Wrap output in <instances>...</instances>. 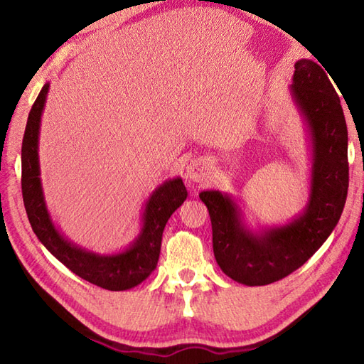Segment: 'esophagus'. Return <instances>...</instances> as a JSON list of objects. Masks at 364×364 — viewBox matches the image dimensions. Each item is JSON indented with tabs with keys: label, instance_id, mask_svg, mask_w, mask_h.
Instances as JSON below:
<instances>
[{
	"label": "esophagus",
	"instance_id": "1",
	"mask_svg": "<svg viewBox=\"0 0 364 364\" xmlns=\"http://www.w3.org/2000/svg\"><path fill=\"white\" fill-rule=\"evenodd\" d=\"M211 166L206 159H192L186 167V178L191 183H203L210 178Z\"/></svg>",
	"mask_w": 364,
	"mask_h": 364
}]
</instances>
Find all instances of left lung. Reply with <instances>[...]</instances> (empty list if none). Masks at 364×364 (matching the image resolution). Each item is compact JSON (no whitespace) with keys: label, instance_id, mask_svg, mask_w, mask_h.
<instances>
[{"label":"left lung","instance_id":"obj_1","mask_svg":"<svg viewBox=\"0 0 364 364\" xmlns=\"http://www.w3.org/2000/svg\"><path fill=\"white\" fill-rule=\"evenodd\" d=\"M291 95L304 117L311 145L310 197L304 213L278 227L253 231L235 198L203 191L210 211L213 250L222 272L247 286L288 277L327 241L341 218L349 188L347 125L341 102L326 70L310 59L294 65Z\"/></svg>","mask_w":364,"mask_h":364}]
</instances>
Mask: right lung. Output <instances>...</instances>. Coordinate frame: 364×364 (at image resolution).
<instances>
[{
  "mask_svg": "<svg viewBox=\"0 0 364 364\" xmlns=\"http://www.w3.org/2000/svg\"><path fill=\"white\" fill-rule=\"evenodd\" d=\"M48 90L50 82H46L31 107L21 144V192L31 227L53 257L86 282L109 291L134 288L156 269L162 231L170 215L186 200L188 191L180 176L167 180L154 189L145 203L141 233L119 253H94L68 241L54 227L41 181L38 131Z\"/></svg>",
  "mask_w": 364,
  "mask_h": 364,
  "instance_id": "add662e5",
  "label": "right lung"
}]
</instances>
